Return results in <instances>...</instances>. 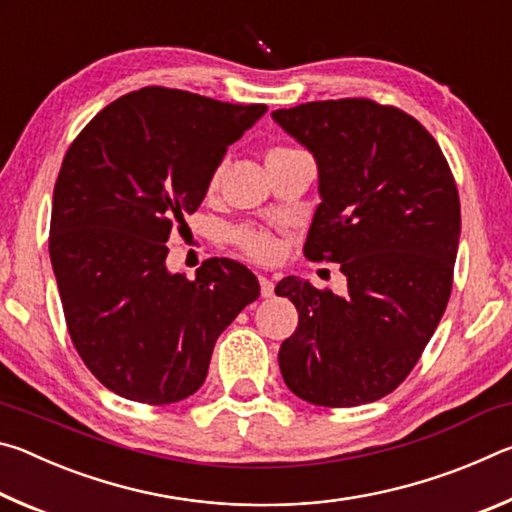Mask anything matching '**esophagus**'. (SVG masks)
<instances>
[{
  "mask_svg": "<svg viewBox=\"0 0 512 512\" xmlns=\"http://www.w3.org/2000/svg\"><path fill=\"white\" fill-rule=\"evenodd\" d=\"M259 289H262V298H273L275 296V284L268 277L259 275Z\"/></svg>",
  "mask_w": 512,
  "mask_h": 512,
  "instance_id": "34e87169",
  "label": "esophagus"
}]
</instances>
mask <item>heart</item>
Instances as JSON below:
<instances>
[{
	"mask_svg": "<svg viewBox=\"0 0 512 512\" xmlns=\"http://www.w3.org/2000/svg\"><path fill=\"white\" fill-rule=\"evenodd\" d=\"M235 237H237V244L244 248L250 257H255V259H271L277 253L275 239L268 235L266 230L244 225V228H239L235 232Z\"/></svg>",
	"mask_w": 512,
	"mask_h": 512,
	"instance_id": "b5f03b06",
	"label": "heart"
}]
</instances>
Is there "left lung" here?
Listing matches in <instances>:
<instances>
[{
  "instance_id": "obj_1",
  "label": "left lung",
  "mask_w": 512,
  "mask_h": 512,
  "mask_svg": "<svg viewBox=\"0 0 512 512\" xmlns=\"http://www.w3.org/2000/svg\"><path fill=\"white\" fill-rule=\"evenodd\" d=\"M273 119L311 151L318 194L305 257L336 262L348 296L277 282L298 309L282 343L284 384L329 409L393 393L418 363L452 293L461 201L418 119L370 99L311 101Z\"/></svg>"
}]
</instances>
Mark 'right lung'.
<instances>
[{
	"label": "right lung",
	"instance_id": "1",
	"mask_svg": "<svg viewBox=\"0 0 512 512\" xmlns=\"http://www.w3.org/2000/svg\"><path fill=\"white\" fill-rule=\"evenodd\" d=\"M264 112L142 88L103 108L67 149L49 257L74 348L108 391L153 406L194 395L219 334L257 300L244 264L214 257L187 280L167 271L164 244Z\"/></svg>",
	"mask_w": 512,
	"mask_h": 512
}]
</instances>
